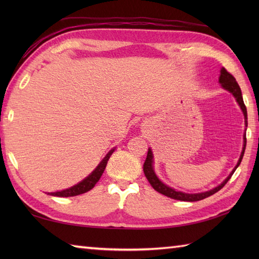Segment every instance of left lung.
I'll return each mask as SVG.
<instances>
[{
    "label": "left lung",
    "instance_id": "obj_1",
    "mask_svg": "<svg viewBox=\"0 0 259 259\" xmlns=\"http://www.w3.org/2000/svg\"><path fill=\"white\" fill-rule=\"evenodd\" d=\"M219 82H221V83H222L224 89H226L230 93H233V96L236 98V100H237L238 104H239L241 110H243V112H244L245 119H246L245 122H246V126H247V110H246V106H245L244 100H243V96H241V90H240V88H239V85L237 83V81H236V79L234 78L233 74H230L226 69L223 68L221 70V76H219ZM245 148H246V135L244 136V148H243V151H241V155H240V158H239V160H238L237 166L234 168V170H233L232 172H230V175L228 176V177L225 179L221 185L217 186L216 188H213V189L209 190V191H206V192H200V194H185V192H181V191H176L175 189L170 188V187L162 184L161 181L158 179L155 171H153V168H152L153 156H152L151 149L148 150V153H147V158H146L145 163H144V172H145L146 178L148 179V181H149L150 185L152 186V188L155 189L156 191L160 192V194H162L164 196H167L169 198H172V199L183 200V201H198V200H202V199H205V198H207L209 196L216 194L217 191L221 190L223 187L228 183V180L232 178V176L235 172V170L237 169V167L239 166L240 162H241V159H243V157H244Z\"/></svg>",
    "mask_w": 259,
    "mask_h": 259
}]
</instances>
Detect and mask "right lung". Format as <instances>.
I'll list each match as a JSON object with an SVG mask.
<instances>
[{
  "label": "right lung",
  "instance_id": "right-lung-1",
  "mask_svg": "<svg viewBox=\"0 0 259 259\" xmlns=\"http://www.w3.org/2000/svg\"><path fill=\"white\" fill-rule=\"evenodd\" d=\"M114 149L110 150L108 152V155L104 157L103 160L100 162V164L93 170V172L91 175L88 176L85 179H83L79 183L78 185H75L73 187H71L69 189H65V190H61V191H57V192H50L49 195H52V196H57V197H73V196H78L81 194H84V192L91 190L93 187L96 186V184L99 181V179L101 178V176L104 171V169L107 167V163L110 156L112 155Z\"/></svg>",
  "mask_w": 259,
  "mask_h": 259
}]
</instances>
